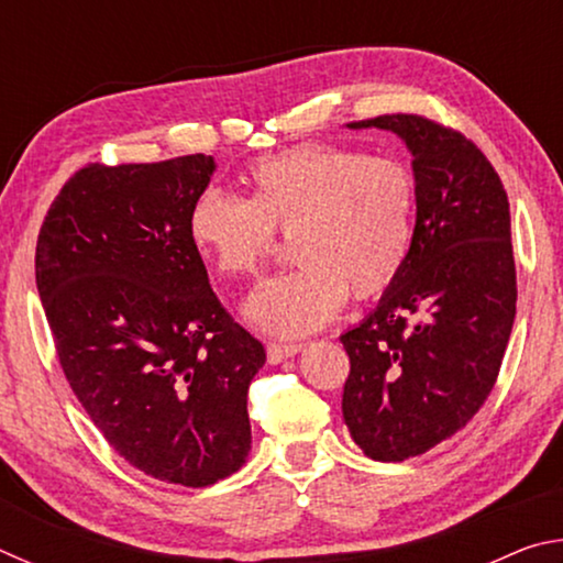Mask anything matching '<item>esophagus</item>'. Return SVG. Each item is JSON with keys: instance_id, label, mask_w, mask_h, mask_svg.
Returning a JSON list of instances; mask_svg holds the SVG:
<instances>
[{"instance_id": "34e87169", "label": "esophagus", "mask_w": 563, "mask_h": 563, "mask_svg": "<svg viewBox=\"0 0 563 563\" xmlns=\"http://www.w3.org/2000/svg\"><path fill=\"white\" fill-rule=\"evenodd\" d=\"M300 350H302V345H298V342H271V345H268V362L278 365V362L298 355Z\"/></svg>"}]
</instances>
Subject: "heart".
<instances>
[{
	"mask_svg": "<svg viewBox=\"0 0 563 563\" xmlns=\"http://www.w3.org/2000/svg\"><path fill=\"white\" fill-rule=\"evenodd\" d=\"M251 196L208 188L190 208L188 233L216 271L255 275L275 233L290 235L292 271L261 285L245 320L275 338H300L338 316L352 295L395 278L415 231L417 180L395 156L308 144L255 161Z\"/></svg>",
	"mask_w": 563,
	"mask_h": 563,
	"instance_id": "b5f03b06",
	"label": "heart"
}]
</instances>
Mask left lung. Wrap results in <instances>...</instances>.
I'll use <instances>...</instances> for the list:
<instances>
[{"label": "left lung", "mask_w": 563, "mask_h": 563, "mask_svg": "<svg viewBox=\"0 0 563 563\" xmlns=\"http://www.w3.org/2000/svg\"><path fill=\"white\" fill-rule=\"evenodd\" d=\"M350 129L405 141L417 221L402 268L340 342L350 355L342 417L369 460L405 462L452 437L497 383L517 316L507 190L460 131L415 113Z\"/></svg>", "instance_id": "1"}]
</instances>
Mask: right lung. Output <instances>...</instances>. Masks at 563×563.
<instances>
[{
    "mask_svg": "<svg viewBox=\"0 0 563 563\" xmlns=\"http://www.w3.org/2000/svg\"><path fill=\"white\" fill-rule=\"evenodd\" d=\"M213 170L203 154L91 164L36 241V290L74 395L131 466L194 489L243 466L247 387L265 365L188 233Z\"/></svg>",
    "mask_w": 563,
    "mask_h": 563,
    "instance_id": "1",
    "label": "right lung"
}]
</instances>
